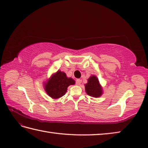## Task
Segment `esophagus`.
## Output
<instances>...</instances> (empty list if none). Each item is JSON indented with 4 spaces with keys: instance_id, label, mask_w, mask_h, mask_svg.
Instances as JSON below:
<instances>
[{
    "instance_id": "obj_1",
    "label": "esophagus",
    "mask_w": 148,
    "mask_h": 148,
    "mask_svg": "<svg viewBox=\"0 0 148 148\" xmlns=\"http://www.w3.org/2000/svg\"><path fill=\"white\" fill-rule=\"evenodd\" d=\"M81 82H82V80H81L80 79H77V80H76V84H77V85H80Z\"/></svg>"
}]
</instances>
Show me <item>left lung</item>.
<instances>
[{
	"label": "left lung",
	"mask_w": 148,
	"mask_h": 148,
	"mask_svg": "<svg viewBox=\"0 0 148 148\" xmlns=\"http://www.w3.org/2000/svg\"><path fill=\"white\" fill-rule=\"evenodd\" d=\"M85 90L88 96L93 97H99L103 94V87L99 79L94 75L88 78L87 83L85 84Z\"/></svg>",
	"instance_id": "1"
}]
</instances>
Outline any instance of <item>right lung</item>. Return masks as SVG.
<instances>
[{
    "label": "right lung",
    "mask_w": 148,
    "mask_h": 148,
    "mask_svg": "<svg viewBox=\"0 0 148 148\" xmlns=\"http://www.w3.org/2000/svg\"><path fill=\"white\" fill-rule=\"evenodd\" d=\"M75 84V81L73 78H68L64 72L58 70L44 82V88L49 97L57 99L64 96L70 85Z\"/></svg>",
    "instance_id": "1"
}]
</instances>
